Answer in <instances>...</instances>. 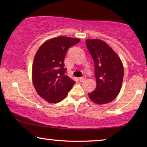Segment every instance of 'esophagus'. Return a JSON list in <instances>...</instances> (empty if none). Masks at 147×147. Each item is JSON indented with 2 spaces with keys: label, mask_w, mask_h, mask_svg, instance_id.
I'll use <instances>...</instances> for the list:
<instances>
[{
  "label": "esophagus",
  "mask_w": 147,
  "mask_h": 147,
  "mask_svg": "<svg viewBox=\"0 0 147 147\" xmlns=\"http://www.w3.org/2000/svg\"><path fill=\"white\" fill-rule=\"evenodd\" d=\"M86 80V78L85 77H82V78H80V81L81 82H84Z\"/></svg>",
  "instance_id": "1"
}]
</instances>
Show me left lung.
Listing matches in <instances>:
<instances>
[{"label": "left lung", "instance_id": "8db88e82", "mask_svg": "<svg viewBox=\"0 0 147 147\" xmlns=\"http://www.w3.org/2000/svg\"><path fill=\"white\" fill-rule=\"evenodd\" d=\"M86 43L94 60L97 84L96 89L88 95L94 103H109L118 96L121 89L123 65L117 54L102 40L87 39Z\"/></svg>", "mask_w": 147, "mask_h": 147}]
</instances>
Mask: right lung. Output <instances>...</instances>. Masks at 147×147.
<instances>
[{
  "label": "right lung",
  "mask_w": 147,
  "mask_h": 147,
  "mask_svg": "<svg viewBox=\"0 0 147 147\" xmlns=\"http://www.w3.org/2000/svg\"><path fill=\"white\" fill-rule=\"evenodd\" d=\"M79 41L63 36L53 38L45 42L35 54L32 70L34 87L49 103L63 100L76 83L66 75L64 59L67 49Z\"/></svg>",
  "instance_id": "obj_1"
}]
</instances>
